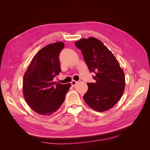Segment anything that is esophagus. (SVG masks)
<instances>
[{"mask_svg":"<svg viewBox=\"0 0 150 150\" xmlns=\"http://www.w3.org/2000/svg\"><path fill=\"white\" fill-rule=\"evenodd\" d=\"M78 81H74V80H72V81H71V85L72 86H74L77 83H78Z\"/></svg>","mask_w":150,"mask_h":150,"instance_id":"esophagus-1","label":"esophagus"}]
</instances>
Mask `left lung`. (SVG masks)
Instances as JSON below:
<instances>
[{"mask_svg":"<svg viewBox=\"0 0 150 150\" xmlns=\"http://www.w3.org/2000/svg\"><path fill=\"white\" fill-rule=\"evenodd\" d=\"M81 50L90 72L95 74V83H87L84 101L93 110L103 112L110 110L120 100L125 90V77L115 56L103 43L94 38L75 42Z\"/></svg>","mask_w":150,"mask_h":150,"instance_id":"1","label":"left lung"}]
</instances>
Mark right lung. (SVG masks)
Returning <instances> with one entry per match:
<instances>
[{
  "label": "right lung",
  "mask_w": 150,
  "mask_h": 150,
  "mask_svg": "<svg viewBox=\"0 0 150 150\" xmlns=\"http://www.w3.org/2000/svg\"><path fill=\"white\" fill-rule=\"evenodd\" d=\"M64 44L56 42L45 46L32 60L23 79V94L29 106L42 115H51L61 107L71 84L53 79L61 72L59 54Z\"/></svg>",
  "instance_id": "1"
}]
</instances>
